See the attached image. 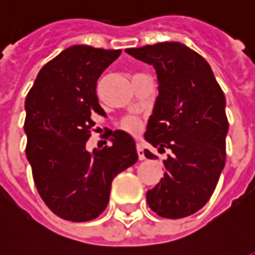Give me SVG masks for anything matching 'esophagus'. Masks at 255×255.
I'll list each match as a JSON object with an SVG mask.
<instances>
[{"instance_id":"34e87169","label":"esophagus","mask_w":255,"mask_h":255,"mask_svg":"<svg viewBox=\"0 0 255 255\" xmlns=\"http://www.w3.org/2000/svg\"><path fill=\"white\" fill-rule=\"evenodd\" d=\"M136 151H138V157L139 160H144L146 157H144V151H143V147H142V144H136Z\"/></svg>"}]
</instances>
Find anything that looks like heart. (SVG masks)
<instances>
[{
    "label": "heart",
    "mask_w": 255,
    "mask_h": 255,
    "mask_svg": "<svg viewBox=\"0 0 255 255\" xmlns=\"http://www.w3.org/2000/svg\"><path fill=\"white\" fill-rule=\"evenodd\" d=\"M123 129H126L127 132L129 133H138L140 129H142V120L138 119V117L128 116L124 117L120 123Z\"/></svg>",
    "instance_id": "b5f03b06"
}]
</instances>
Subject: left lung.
Segmentation results:
<instances>
[{"label": "left lung", "instance_id": "1", "mask_svg": "<svg viewBox=\"0 0 255 255\" xmlns=\"http://www.w3.org/2000/svg\"><path fill=\"white\" fill-rule=\"evenodd\" d=\"M126 52L154 67L160 94L144 138L158 151L171 150L164 177L146 199L164 219L187 217L210 199L225 165V95L208 61L179 42ZM144 155L154 158L149 150Z\"/></svg>", "mask_w": 255, "mask_h": 255}]
</instances>
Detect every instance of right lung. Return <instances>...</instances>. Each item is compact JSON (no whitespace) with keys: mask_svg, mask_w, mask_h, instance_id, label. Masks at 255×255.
Returning <instances> with one entry per match:
<instances>
[{"mask_svg":"<svg viewBox=\"0 0 255 255\" xmlns=\"http://www.w3.org/2000/svg\"><path fill=\"white\" fill-rule=\"evenodd\" d=\"M122 54L79 45L42 68L25 98V155L39 195L53 213L83 223L108 206L113 179L138 161L133 139L111 131L112 144L86 150L98 104L97 80Z\"/></svg>","mask_w":255,"mask_h":255,"instance_id":"obj_1","label":"right lung"}]
</instances>
